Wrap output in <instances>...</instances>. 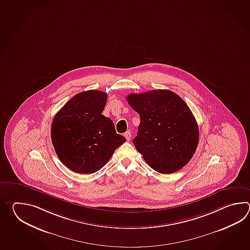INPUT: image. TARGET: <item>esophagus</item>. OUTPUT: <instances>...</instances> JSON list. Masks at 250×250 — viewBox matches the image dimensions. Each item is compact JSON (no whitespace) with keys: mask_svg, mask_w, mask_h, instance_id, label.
<instances>
[{"mask_svg":"<svg viewBox=\"0 0 250 250\" xmlns=\"http://www.w3.org/2000/svg\"><path fill=\"white\" fill-rule=\"evenodd\" d=\"M124 137H125L127 141H128V140L131 138V133H130V131H127V132H125V134H124Z\"/></svg>","mask_w":250,"mask_h":250,"instance_id":"obj_1","label":"esophagus"}]
</instances>
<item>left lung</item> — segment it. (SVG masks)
I'll return each mask as SVG.
<instances>
[{"label":"left lung","mask_w":250,"mask_h":250,"mask_svg":"<svg viewBox=\"0 0 250 250\" xmlns=\"http://www.w3.org/2000/svg\"><path fill=\"white\" fill-rule=\"evenodd\" d=\"M127 103L140 117L133 144L160 173L181 170L197 150L199 129L186 103L175 93L158 89L130 94Z\"/></svg>","instance_id":"left-lung-1"}]
</instances>
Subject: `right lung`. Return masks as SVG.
Returning <instances> with one entry per match:
<instances>
[{
    "label": "right lung",
    "instance_id": "obj_1",
    "mask_svg": "<svg viewBox=\"0 0 250 250\" xmlns=\"http://www.w3.org/2000/svg\"><path fill=\"white\" fill-rule=\"evenodd\" d=\"M106 102L104 92L84 91L53 118V147L61 162L74 172L90 174L100 170L126 141L115 131L112 120L102 114Z\"/></svg>",
    "mask_w": 250,
    "mask_h": 250
}]
</instances>
